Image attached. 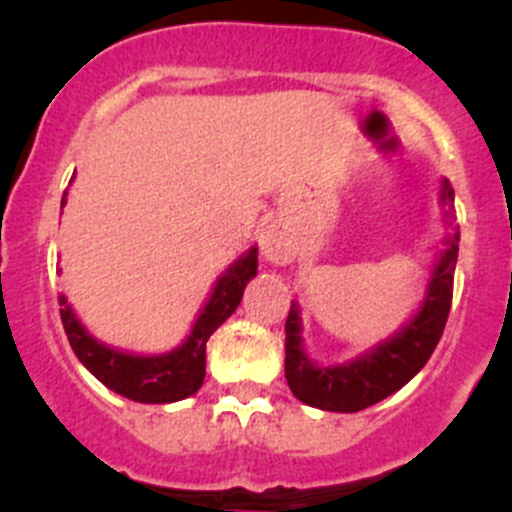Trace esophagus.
<instances>
[{"label":"esophagus","mask_w":512,"mask_h":512,"mask_svg":"<svg viewBox=\"0 0 512 512\" xmlns=\"http://www.w3.org/2000/svg\"><path fill=\"white\" fill-rule=\"evenodd\" d=\"M260 250L270 265H287L294 257V245L292 240L280 230L277 225H270L262 230L260 235Z\"/></svg>","instance_id":"1"}]
</instances>
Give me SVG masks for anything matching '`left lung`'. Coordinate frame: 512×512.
<instances>
[{
  "instance_id": "obj_1",
  "label": "left lung",
  "mask_w": 512,
  "mask_h": 512,
  "mask_svg": "<svg viewBox=\"0 0 512 512\" xmlns=\"http://www.w3.org/2000/svg\"><path fill=\"white\" fill-rule=\"evenodd\" d=\"M441 203L448 208V225H453V188L448 180H441ZM458 240L461 232L453 225V232L443 240V252L433 265L423 302L414 317L394 337L384 339L347 364L319 366L317 361L309 359L302 344L299 304L292 302L285 324V376L292 394L314 409L354 414L366 406L379 404L381 399L409 384L431 359L446 327L451 312Z\"/></svg>"
}]
</instances>
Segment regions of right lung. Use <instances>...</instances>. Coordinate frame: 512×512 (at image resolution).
Wrapping results in <instances>:
<instances>
[{
    "instance_id": "add662e5",
    "label": "right lung",
    "mask_w": 512,
    "mask_h": 512,
    "mask_svg": "<svg viewBox=\"0 0 512 512\" xmlns=\"http://www.w3.org/2000/svg\"><path fill=\"white\" fill-rule=\"evenodd\" d=\"M66 205V193L61 198ZM257 275V247H250L227 272L215 282L210 299L200 309L193 329L180 347L165 354H131L98 342L94 334L79 322L74 309L61 294V324L69 337L71 349L81 364L116 394L138 404H173L188 399L203 386L205 379V344L210 334L230 317L240 304L247 282Z\"/></svg>"
}]
</instances>
